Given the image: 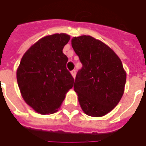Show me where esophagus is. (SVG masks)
<instances>
[{
    "label": "esophagus",
    "instance_id": "esophagus-1",
    "mask_svg": "<svg viewBox=\"0 0 146 146\" xmlns=\"http://www.w3.org/2000/svg\"><path fill=\"white\" fill-rule=\"evenodd\" d=\"M70 73H71V75L73 77H76V70H72L70 71Z\"/></svg>",
    "mask_w": 146,
    "mask_h": 146
}]
</instances>
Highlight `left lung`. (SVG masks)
Here are the masks:
<instances>
[{"label":"left lung","mask_w":146,"mask_h":146,"mask_svg":"<svg viewBox=\"0 0 146 146\" xmlns=\"http://www.w3.org/2000/svg\"><path fill=\"white\" fill-rule=\"evenodd\" d=\"M71 45L83 65L78 70L74 90L86 115H106L119 102L126 83V72L115 53L89 36L74 37Z\"/></svg>","instance_id":"8db88e82"}]
</instances>
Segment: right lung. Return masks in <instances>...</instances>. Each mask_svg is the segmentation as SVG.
I'll use <instances>...</instances> for the list:
<instances>
[{"mask_svg":"<svg viewBox=\"0 0 146 146\" xmlns=\"http://www.w3.org/2000/svg\"><path fill=\"white\" fill-rule=\"evenodd\" d=\"M70 36L53 34L38 40L20 62L17 81L27 103L41 115L56 112L74 78L66 69L68 58L62 53Z\"/></svg>","mask_w":146,"mask_h":146,"instance_id":"right-lung-1","label":"right lung"}]
</instances>
